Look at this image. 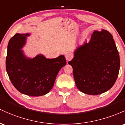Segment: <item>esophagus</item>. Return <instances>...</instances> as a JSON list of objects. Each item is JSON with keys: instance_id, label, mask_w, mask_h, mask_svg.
I'll return each mask as SVG.
<instances>
[{"instance_id": "1", "label": "esophagus", "mask_w": 125, "mask_h": 125, "mask_svg": "<svg viewBox=\"0 0 125 125\" xmlns=\"http://www.w3.org/2000/svg\"><path fill=\"white\" fill-rule=\"evenodd\" d=\"M72 58H73V55H71V54H67L66 55H65V59H66L67 61H70V60L72 59Z\"/></svg>"}]
</instances>
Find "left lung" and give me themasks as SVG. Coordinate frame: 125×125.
Returning <instances> with one entry per match:
<instances>
[{
	"instance_id": "left-lung-1",
	"label": "left lung",
	"mask_w": 125,
	"mask_h": 125,
	"mask_svg": "<svg viewBox=\"0 0 125 125\" xmlns=\"http://www.w3.org/2000/svg\"><path fill=\"white\" fill-rule=\"evenodd\" d=\"M73 70L78 89L97 95L110 89L118 77L120 58L113 36L107 31H94L89 42H85L74 52L68 62Z\"/></svg>"
}]
</instances>
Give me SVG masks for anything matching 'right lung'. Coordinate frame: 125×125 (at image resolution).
<instances>
[{
    "label": "right lung",
    "mask_w": 125,
    "mask_h": 125,
    "mask_svg": "<svg viewBox=\"0 0 125 125\" xmlns=\"http://www.w3.org/2000/svg\"><path fill=\"white\" fill-rule=\"evenodd\" d=\"M30 33H16L9 40L6 68L10 80L21 93L41 96L50 92L59 71L66 64L63 55L47 58L42 54L28 58L22 48Z\"/></svg>",
    "instance_id": "right-lung-1"
}]
</instances>
